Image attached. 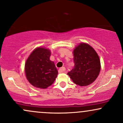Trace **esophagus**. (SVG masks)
<instances>
[{
  "label": "esophagus",
  "mask_w": 123,
  "mask_h": 123,
  "mask_svg": "<svg viewBox=\"0 0 123 123\" xmlns=\"http://www.w3.org/2000/svg\"><path fill=\"white\" fill-rule=\"evenodd\" d=\"M66 69L65 67H62V68H61L59 69V72L60 73H63L64 72H65Z\"/></svg>",
  "instance_id": "esophagus-1"
}]
</instances>
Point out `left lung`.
Here are the masks:
<instances>
[{
  "label": "left lung",
  "mask_w": 123,
  "mask_h": 123,
  "mask_svg": "<svg viewBox=\"0 0 123 123\" xmlns=\"http://www.w3.org/2000/svg\"><path fill=\"white\" fill-rule=\"evenodd\" d=\"M74 66L67 73L73 83L86 86L94 82L101 70L99 58L92 47L81 43L73 50Z\"/></svg>",
  "instance_id": "1"
}]
</instances>
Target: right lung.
Masks as SVG:
<instances>
[{
  "mask_svg": "<svg viewBox=\"0 0 123 123\" xmlns=\"http://www.w3.org/2000/svg\"><path fill=\"white\" fill-rule=\"evenodd\" d=\"M50 51L39 47L33 51L26 61L25 72L29 82L36 88L44 89L54 82L58 70L50 60Z\"/></svg>",
  "mask_w": 123,
  "mask_h": 123,
  "instance_id": "right-lung-1",
  "label": "right lung"
}]
</instances>
